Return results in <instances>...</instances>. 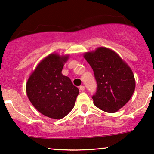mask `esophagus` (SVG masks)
<instances>
[{
	"label": "esophagus",
	"mask_w": 154,
	"mask_h": 154,
	"mask_svg": "<svg viewBox=\"0 0 154 154\" xmlns=\"http://www.w3.org/2000/svg\"><path fill=\"white\" fill-rule=\"evenodd\" d=\"M79 89L81 90V91H83L85 90V86H79Z\"/></svg>",
	"instance_id": "esophagus-1"
}]
</instances>
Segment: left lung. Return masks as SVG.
I'll use <instances>...</instances> for the list:
<instances>
[{"mask_svg":"<svg viewBox=\"0 0 154 154\" xmlns=\"http://www.w3.org/2000/svg\"><path fill=\"white\" fill-rule=\"evenodd\" d=\"M84 57L94 70L97 82L96 92L92 96L94 104L108 113L117 112L135 91L133 71L115 51L107 47L86 52Z\"/></svg>","mask_w":154,"mask_h":154,"instance_id":"obj_1","label":"left lung"}]
</instances>
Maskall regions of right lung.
<instances>
[{
    "label": "right lung",
    "mask_w": 154,
    "mask_h": 154,
    "mask_svg": "<svg viewBox=\"0 0 154 154\" xmlns=\"http://www.w3.org/2000/svg\"><path fill=\"white\" fill-rule=\"evenodd\" d=\"M69 55L51 54L39 63L28 79L26 90L32 105L43 115L63 118L73 109L78 88L61 71Z\"/></svg>",
    "instance_id": "right-lung-1"
}]
</instances>
